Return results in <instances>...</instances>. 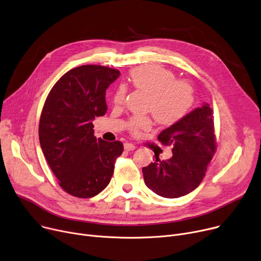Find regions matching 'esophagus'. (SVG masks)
<instances>
[{
  "mask_svg": "<svg viewBox=\"0 0 261 261\" xmlns=\"http://www.w3.org/2000/svg\"><path fill=\"white\" fill-rule=\"evenodd\" d=\"M124 149H125L126 151H133V150H135V149H136V146H134L133 144L126 143V144L124 145Z\"/></svg>",
  "mask_w": 261,
  "mask_h": 261,
  "instance_id": "esophagus-1",
  "label": "esophagus"
}]
</instances>
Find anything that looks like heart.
<instances>
[{
  "mask_svg": "<svg viewBox=\"0 0 261 261\" xmlns=\"http://www.w3.org/2000/svg\"><path fill=\"white\" fill-rule=\"evenodd\" d=\"M130 83L147 95L146 111L152 113L162 125H173L182 119L193 105V88L186 81H177L175 74L160 66L144 65L131 71ZM127 89L119 86L113 95V102L119 106L125 101ZM149 117H132L129 127L133 132L149 130Z\"/></svg>",
  "mask_w": 261,
  "mask_h": 261,
  "instance_id": "obj_1",
  "label": "heart"
}]
</instances>
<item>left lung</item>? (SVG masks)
<instances>
[{
  "label": "left lung",
  "instance_id": "8db88e82",
  "mask_svg": "<svg viewBox=\"0 0 261 261\" xmlns=\"http://www.w3.org/2000/svg\"><path fill=\"white\" fill-rule=\"evenodd\" d=\"M213 110L207 102L162 131L159 141L172 145V158L155 161L143 168L146 186L166 198L192 192L201 182L215 153Z\"/></svg>",
  "mask_w": 261,
  "mask_h": 261
}]
</instances>
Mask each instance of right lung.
Listing matches in <instances>:
<instances>
[{
  "instance_id": "obj_1",
  "label": "right lung",
  "mask_w": 261,
  "mask_h": 261,
  "mask_svg": "<svg viewBox=\"0 0 261 261\" xmlns=\"http://www.w3.org/2000/svg\"><path fill=\"white\" fill-rule=\"evenodd\" d=\"M119 74L98 65L73 68L57 82L44 103L41 148L60 186L73 196L89 198L101 192L123 153L120 142L96 138L92 124L105 115L106 90Z\"/></svg>"
}]
</instances>
